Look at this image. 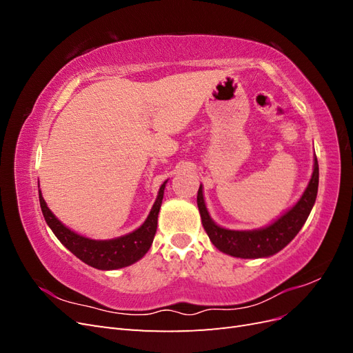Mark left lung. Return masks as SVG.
I'll use <instances>...</instances> for the list:
<instances>
[{
    "label": "left lung",
    "mask_w": 353,
    "mask_h": 353,
    "mask_svg": "<svg viewBox=\"0 0 353 353\" xmlns=\"http://www.w3.org/2000/svg\"><path fill=\"white\" fill-rule=\"evenodd\" d=\"M318 176V160L315 156L314 174L301 200L271 225L253 231H232L218 227L209 216L200 185L197 191V206L203 228L208 232L210 241L215 244V248L223 253L243 259L268 258V256L284 249L303 227L316 199Z\"/></svg>",
    "instance_id": "left-lung-1"
}]
</instances>
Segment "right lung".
I'll use <instances>...</instances> for the list:
<instances>
[{"label":"right lung","mask_w":353,"mask_h":353,"mask_svg":"<svg viewBox=\"0 0 353 353\" xmlns=\"http://www.w3.org/2000/svg\"><path fill=\"white\" fill-rule=\"evenodd\" d=\"M165 184L166 181L162 184V187H160L159 196L150 210V215H148L143 225L134 232L128 234V236L114 240H91L70 231L52 215V212L47 208L44 197L41 196V191L39 205L42 215H44L46 222L48 223L51 231L56 234V237L61 241V244L66 245L77 258L92 266V268L117 270L140 261L148 252V249H150L157 230V215L163 200Z\"/></svg>","instance_id":"add662e5"}]
</instances>
